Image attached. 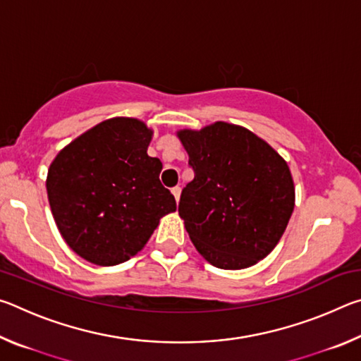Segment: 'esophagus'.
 <instances>
[{
	"mask_svg": "<svg viewBox=\"0 0 361 361\" xmlns=\"http://www.w3.org/2000/svg\"><path fill=\"white\" fill-rule=\"evenodd\" d=\"M172 194L175 195L176 202H178V200H180V195H181V188H180V186H175V188H172Z\"/></svg>",
	"mask_w": 361,
	"mask_h": 361,
	"instance_id": "esophagus-1",
	"label": "esophagus"
}]
</instances>
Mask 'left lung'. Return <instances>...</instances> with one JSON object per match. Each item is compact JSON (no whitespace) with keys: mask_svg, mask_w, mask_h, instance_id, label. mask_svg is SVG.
I'll use <instances>...</instances> for the list:
<instances>
[{"mask_svg":"<svg viewBox=\"0 0 361 361\" xmlns=\"http://www.w3.org/2000/svg\"><path fill=\"white\" fill-rule=\"evenodd\" d=\"M176 135L194 170L178 213L195 250L229 271L266 258L295 209V183L285 159L245 127L223 121Z\"/></svg>","mask_w":361,"mask_h":361,"instance_id":"obj_1","label":"left lung"}]
</instances>
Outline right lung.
<instances>
[{
    "label": "right lung",
    "instance_id": "1",
    "mask_svg": "<svg viewBox=\"0 0 361 361\" xmlns=\"http://www.w3.org/2000/svg\"><path fill=\"white\" fill-rule=\"evenodd\" d=\"M152 130L133 118L103 121L59 152L47 172L60 234L85 261L114 266L142 250L159 219L176 210L148 156Z\"/></svg>",
    "mask_w": 361,
    "mask_h": 361
}]
</instances>
